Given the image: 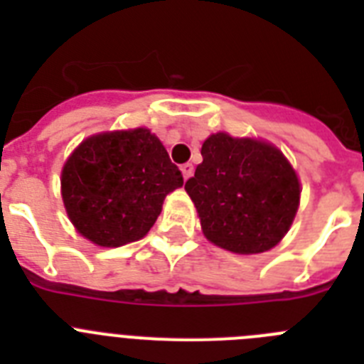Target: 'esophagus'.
<instances>
[{"mask_svg": "<svg viewBox=\"0 0 364 364\" xmlns=\"http://www.w3.org/2000/svg\"><path fill=\"white\" fill-rule=\"evenodd\" d=\"M180 169H182V175H184V180H188L189 176L193 175V166H191V164H184V166L180 167Z\"/></svg>", "mask_w": 364, "mask_h": 364, "instance_id": "34e87169", "label": "esophagus"}]
</instances>
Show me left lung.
<instances>
[{
	"label": "left lung",
	"instance_id": "obj_1",
	"mask_svg": "<svg viewBox=\"0 0 364 364\" xmlns=\"http://www.w3.org/2000/svg\"><path fill=\"white\" fill-rule=\"evenodd\" d=\"M202 164L186 182L202 231L235 253L272 250L290 230L301 186L277 147L252 138L211 134L202 144Z\"/></svg>",
	"mask_w": 364,
	"mask_h": 364
}]
</instances>
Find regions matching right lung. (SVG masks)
Here are the masks:
<instances>
[{
    "instance_id": "add662e5",
    "label": "right lung",
    "mask_w": 364,
    "mask_h": 364,
    "mask_svg": "<svg viewBox=\"0 0 364 364\" xmlns=\"http://www.w3.org/2000/svg\"><path fill=\"white\" fill-rule=\"evenodd\" d=\"M182 184L166 147L144 127L87 138L62 171L70 222L85 239L105 247L142 239L164 198Z\"/></svg>"
}]
</instances>
